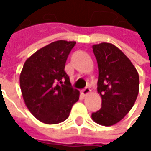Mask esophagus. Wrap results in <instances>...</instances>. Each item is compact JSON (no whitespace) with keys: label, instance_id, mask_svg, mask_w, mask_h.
I'll return each mask as SVG.
<instances>
[{"label":"esophagus","instance_id":"34e87169","mask_svg":"<svg viewBox=\"0 0 151 151\" xmlns=\"http://www.w3.org/2000/svg\"><path fill=\"white\" fill-rule=\"evenodd\" d=\"M90 92H91V89L89 88V87H86L85 89H83V90L81 91V94H82L83 96H87Z\"/></svg>","mask_w":151,"mask_h":151}]
</instances>
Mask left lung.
Masks as SVG:
<instances>
[{"mask_svg":"<svg viewBox=\"0 0 151 151\" xmlns=\"http://www.w3.org/2000/svg\"><path fill=\"white\" fill-rule=\"evenodd\" d=\"M99 78L98 92L101 109L91 114L96 123L111 126L122 119L134 105L139 94V73L129 59L115 45L102 42L92 46Z\"/></svg>","mask_w":151,"mask_h":151,"instance_id":"left-lung-1","label":"left lung"}]
</instances>
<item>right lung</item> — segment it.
I'll list each match as a JSON object with an SVG mask.
<instances>
[{
	"label": "right lung",
	"mask_w": 151,
	"mask_h": 151,
	"mask_svg": "<svg viewBox=\"0 0 151 151\" xmlns=\"http://www.w3.org/2000/svg\"><path fill=\"white\" fill-rule=\"evenodd\" d=\"M75 42L57 40L40 49L24 63L20 86L25 105L31 113L46 124H57L68 119L79 100L64 70Z\"/></svg>",
	"instance_id": "obj_1"
}]
</instances>
